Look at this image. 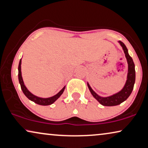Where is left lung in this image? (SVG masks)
<instances>
[{
	"label": "left lung",
	"instance_id": "8db88e82",
	"mask_svg": "<svg viewBox=\"0 0 148 148\" xmlns=\"http://www.w3.org/2000/svg\"><path fill=\"white\" fill-rule=\"evenodd\" d=\"M120 45L123 48V52L125 53V58L128 64V70H127V80L125 82L124 86L118 92V93L113 95L108 96V97H101L98 95L92 88L90 87L89 84L87 83L88 87L89 88L92 95L94 97V98L100 102L101 104L105 106H114L120 104L121 103L126 100L127 98L130 96L132 90L134 89V86L135 84L136 80V71H135V64H134V61L132 60V57L128 54V50H127L126 46L123 44L122 42L118 41Z\"/></svg>",
	"mask_w": 148,
	"mask_h": 148
}]
</instances>
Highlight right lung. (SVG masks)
Listing matches in <instances>:
<instances>
[{"label":"right lung","mask_w":148,"mask_h":148,"mask_svg":"<svg viewBox=\"0 0 148 148\" xmlns=\"http://www.w3.org/2000/svg\"><path fill=\"white\" fill-rule=\"evenodd\" d=\"M21 60L22 59L20 60L18 68V80H19L20 84H21V89L23 90V93L25 94V95L30 100H31L32 102H34V103H36L37 104H39V105L48 106L54 103L55 101H56L57 99H58L59 97L62 94L64 91L66 86L64 87L58 94H56V95H54V96L50 97V98H40V97L34 95V94H32L31 92H30L29 90L26 88L25 84H24L23 79V77H22V73H21V61H22Z\"/></svg>","instance_id":"obj_1"}]
</instances>
